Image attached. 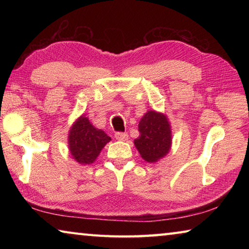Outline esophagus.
I'll return each instance as SVG.
<instances>
[{"label":"esophagus","mask_w":249,"mask_h":249,"mask_svg":"<svg viewBox=\"0 0 249 249\" xmlns=\"http://www.w3.org/2000/svg\"><path fill=\"white\" fill-rule=\"evenodd\" d=\"M115 138H116L117 141L124 142V141H127L128 135L126 134V133H120V132H117V133H115Z\"/></svg>","instance_id":"34e87169"}]
</instances>
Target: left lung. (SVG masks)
Instances as JSON below:
<instances>
[{
  "mask_svg": "<svg viewBox=\"0 0 249 249\" xmlns=\"http://www.w3.org/2000/svg\"><path fill=\"white\" fill-rule=\"evenodd\" d=\"M140 136L134 141V145L145 161L158 162L166 157L171 149V125L166 114L147 111L138 124Z\"/></svg>",
  "mask_w": 249,
  "mask_h": 249,
  "instance_id": "1",
  "label": "left lung"
}]
</instances>
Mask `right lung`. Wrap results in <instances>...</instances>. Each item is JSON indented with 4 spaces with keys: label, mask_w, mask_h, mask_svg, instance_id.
Masks as SVG:
<instances>
[{
    "label": "right lung",
    "mask_w": 249,
    "mask_h": 249,
    "mask_svg": "<svg viewBox=\"0 0 249 249\" xmlns=\"http://www.w3.org/2000/svg\"><path fill=\"white\" fill-rule=\"evenodd\" d=\"M109 141L111 137L104 130L94 127L86 114H82L69 129L68 148L71 157L80 165H91Z\"/></svg>",
    "instance_id": "add662e5"
}]
</instances>
